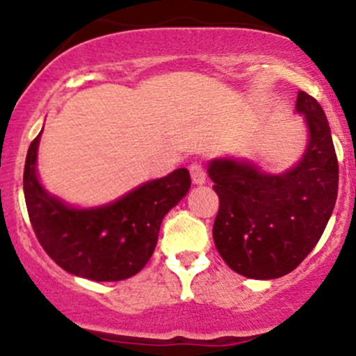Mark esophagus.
Instances as JSON below:
<instances>
[{
	"mask_svg": "<svg viewBox=\"0 0 356 356\" xmlns=\"http://www.w3.org/2000/svg\"><path fill=\"white\" fill-rule=\"evenodd\" d=\"M189 174H191V179L195 184H203V182L207 181L205 167H203L200 161H193V163L189 165Z\"/></svg>",
	"mask_w": 356,
	"mask_h": 356,
	"instance_id": "obj_1",
	"label": "esophagus"
}]
</instances>
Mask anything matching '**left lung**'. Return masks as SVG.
Returning <instances> with one entry per match:
<instances>
[{
  "label": "left lung",
  "instance_id": "8db88e82",
  "mask_svg": "<svg viewBox=\"0 0 356 356\" xmlns=\"http://www.w3.org/2000/svg\"><path fill=\"white\" fill-rule=\"evenodd\" d=\"M296 109L309 129L298 167L282 175L234 160L209 167L219 196L212 229L217 252L247 278L271 280L294 271L318 243L336 205L339 165L325 113L306 92H299Z\"/></svg>",
  "mask_w": 356,
  "mask_h": 356
}]
</instances>
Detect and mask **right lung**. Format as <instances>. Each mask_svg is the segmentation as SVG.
Segmentation results:
<instances>
[{"label":"right lung","instance_id":"add662e5","mask_svg":"<svg viewBox=\"0 0 356 356\" xmlns=\"http://www.w3.org/2000/svg\"><path fill=\"white\" fill-rule=\"evenodd\" d=\"M40 136L27 151L24 196L43 250L62 270L88 280L118 282L139 273L153 255L165 213L191 186L189 172L177 168L111 205L76 210L48 195L38 182Z\"/></svg>","mask_w":356,"mask_h":356}]
</instances>
